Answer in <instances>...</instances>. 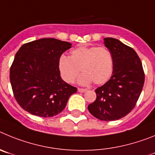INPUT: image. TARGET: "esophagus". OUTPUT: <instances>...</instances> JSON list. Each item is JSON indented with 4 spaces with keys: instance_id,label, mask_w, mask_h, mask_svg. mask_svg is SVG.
Masks as SVG:
<instances>
[{
    "instance_id": "obj_1",
    "label": "esophagus",
    "mask_w": 155,
    "mask_h": 155,
    "mask_svg": "<svg viewBox=\"0 0 155 155\" xmlns=\"http://www.w3.org/2000/svg\"><path fill=\"white\" fill-rule=\"evenodd\" d=\"M86 91V89H83V88H78V92L79 93H84Z\"/></svg>"
}]
</instances>
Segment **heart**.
<instances>
[{
  "mask_svg": "<svg viewBox=\"0 0 155 155\" xmlns=\"http://www.w3.org/2000/svg\"><path fill=\"white\" fill-rule=\"evenodd\" d=\"M58 69L65 83L74 82L80 73L79 83L83 85L93 82L101 85L109 80L114 70V58L110 50L105 47L80 46L72 50L70 56L61 55Z\"/></svg>",
  "mask_w": 155,
  "mask_h": 155,
  "instance_id": "obj_1",
  "label": "heart"
}]
</instances>
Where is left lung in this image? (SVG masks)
I'll return each mask as SVG.
<instances>
[{"instance_id": "8db88e82", "label": "left lung", "mask_w": 155, "mask_h": 155, "mask_svg": "<svg viewBox=\"0 0 155 155\" xmlns=\"http://www.w3.org/2000/svg\"><path fill=\"white\" fill-rule=\"evenodd\" d=\"M104 40L114 58L113 75L95 90L97 99L88 106V110L100 120H117L136 106L144 83V72L140 58L131 47L114 38Z\"/></svg>"}]
</instances>
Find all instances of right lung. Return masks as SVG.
Returning <instances> with one entry per match:
<instances>
[{
  "label": "right lung",
  "instance_id": "right-lung-1",
  "mask_svg": "<svg viewBox=\"0 0 155 155\" xmlns=\"http://www.w3.org/2000/svg\"><path fill=\"white\" fill-rule=\"evenodd\" d=\"M71 43L41 38L24 44L16 53L10 81L14 96L21 108L33 115L50 117L62 112L77 88L64 82L58 61Z\"/></svg>",
  "mask_w": 155,
  "mask_h": 155
}]
</instances>
